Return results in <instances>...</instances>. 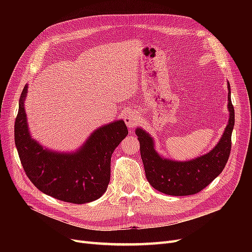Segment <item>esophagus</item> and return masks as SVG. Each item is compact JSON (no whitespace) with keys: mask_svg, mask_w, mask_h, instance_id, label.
<instances>
[{"mask_svg":"<svg viewBox=\"0 0 252 252\" xmlns=\"http://www.w3.org/2000/svg\"><path fill=\"white\" fill-rule=\"evenodd\" d=\"M139 114L134 110H128L124 115V121L129 128H134L139 122Z\"/></svg>","mask_w":252,"mask_h":252,"instance_id":"esophagus-1","label":"esophagus"}]
</instances>
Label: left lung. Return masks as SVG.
Returning <instances> with one entry per match:
<instances>
[{
    "label": "left lung",
    "mask_w": 252,
    "mask_h": 252,
    "mask_svg": "<svg viewBox=\"0 0 252 252\" xmlns=\"http://www.w3.org/2000/svg\"><path fill=\"white\" fill-rule=\"evenodd\" d=\"M229 121L219 143L208 153L191 160L177 161L162 157L155 150L154 140L146 130L137 127L145 174L151 186L173 196L193 195L203 190L224 168L231 151L235 112L228 82Z\"/></svg>",
    "instance_id": "obj_1"
}]
</instances>
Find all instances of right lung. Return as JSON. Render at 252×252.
I'll list each match as a JSON object with an SVG mask.
<instances>
[{
    "mask_svg": "<svg viewBox=\"0 0 252 252\" xmlns=\"http://www.w3.org/2000/svg\"><path fill=\"white\" fill-rule=\"evenodd\" d=\"M29 86L19 99L14 136L26 176L43 193L75 204L92 202L107 190L111 155L128 134L124 121H115L93 131L74 152H57L32 138L24 109Z\"/></svg>",
    "mask_w": 252,
    "mask_h": 252,
    "instance_id": "obj_1",
    "label": "right lung"
}]
</instances>
